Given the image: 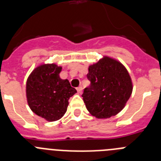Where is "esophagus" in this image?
Returning a JSON list of instances; mask_svg holds the SVG:
<instances>
[{"instance_id": "esophagus-1", "label": "esophagus", "mask_w": 161, "mask_h": 161, "mask_svg": "<svg viewBox=\"0 0 161 161\" xmlns=\"http://www.w3.org/2000/svg\"><path fill=\"white\" fill-rule=\"evenodd\" d=\"M82 87L81 86H80V87H78V88H76V90H77V92H78V93H80V94H81L82 93Z\"/></svg>"}]
</instances>
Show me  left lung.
<instances>
[{
    "label": "left lung",
    "instance_id": "obj_1",
    "mask_svg": "<svg viewBox=\"0 0 161 161\" xmlns=\"http://www.w3.org/2000/svg\"><path fill=\"white\" fill-rule=\"evenodd\" d=\"M89 87L82 94L88 111L97 119L118 114L129 100L133 84L128 71L117 59L103 56L89 66Z\"/></svg>",
    "mask_w": 161,
    "mask_h": 161
}]
</instances>
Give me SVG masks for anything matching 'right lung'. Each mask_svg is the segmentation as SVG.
Listing matches in <instances>:
<instances>
[{
	"label": "right lung",
	"mask_w": 161,
	"mask_h": 161,
	"mask_svg": "<svg viewBox=\"0 0 161 161\" xmlns=\"http://www.w3.org/2000/svg\"><path fill=\"white\" fill-rule=\"evenodd\" d=\"M62 67L42 64L34 69L26 80V98L35 114L48 122L57 121L67 111L68 99L76 93L68 80L59 77Z\"/></svg>",
	"instance_id": "add662e5"
}]
</instances>
